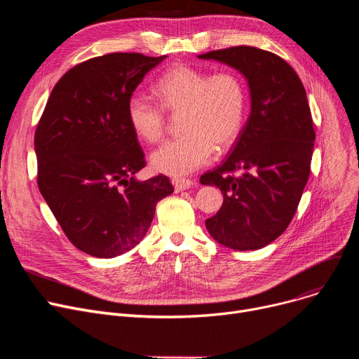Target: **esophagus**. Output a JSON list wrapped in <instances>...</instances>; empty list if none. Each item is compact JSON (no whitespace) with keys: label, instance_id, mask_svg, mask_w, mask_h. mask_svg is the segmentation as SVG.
<instances>
[{"label":"esophagus","instance_id":"1","mask_svg":"<svg viewBox=\"0 0 359 359\" xmlns=\"http://www.w3.org/2000/svg\"><path fill=\"white\" fill-rule=\"evenodd\" d=\"M172 183L175 186L176 192H182V191L189 189V187L194 184V182L191 179H186V177H173Z\"/></svg>","mask_w":359,"mask_h":359}]
</instances>
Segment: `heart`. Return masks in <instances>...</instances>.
I'll return each instance as SVG.
<instances>
[{
    "mask_svg": "<svg viewBox=\"0 0 359 359\" xmlns=\"http://www.w3.org/2000/svg\"><path fill=\"white\" fill-rule=\"evenodd\" d=\"M158 104L142 94H132L126 119L134 134L148 142L160 141L167 128L165 113L179 115L183 135L167 141L151 154L156 172L184 176L212 160L215 147H231L246 116L248 94L233 71L211 72L189 65L165 71L153 87Z\"/></svg>",
    "mask_w": 359,
    "mask_h": 359,
    "instance_id": "b5f03b06",
    "label": "heart"
}]
</instances>
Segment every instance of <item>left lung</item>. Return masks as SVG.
Wrapping results in <instances>:
<instances>
[{
	"label": "left lung",
	"instance_id": "8db88e82",
	"mask_svg": "<svg viewBox=\"0 0 359 359\" xmlns=\"http://www.w3.org/2000/svg\"><path fill=\"white\" fill-rule=\"evenodd\" d=\"M199 58L238 69L252 99L230 156L199 179L224 195L219 211L205 225L224 246L257 250L287 230L310 176L316 132L307 94L294 68L269 50L233 46Z\"/></svg>",
	"mask_w": 359,
	"mask_h": 359
}]
</instances>
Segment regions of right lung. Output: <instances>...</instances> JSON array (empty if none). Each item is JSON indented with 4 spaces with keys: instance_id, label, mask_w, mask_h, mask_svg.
I'll return each instance as SVG.
<instances>
[{
    "instance_id": "obj_1",
    "label": "right lung",
    "mask_w": 359,
    "mask_h": 359,
    "mask_svg": "<svg viewBox=\"0 0 359 359\" xmlns=\"http://www.w3.org/2000/svg\"><path fill=\"white\" fill-rule=\"evenodd\" d=\"M164 58L115 52L77 64L55 84L37 123V186L67 238L90 256L135 248L175 191L163 175L135 180L145 158L126 119L128 99Z\"/></svg>"
}]
</instances>
